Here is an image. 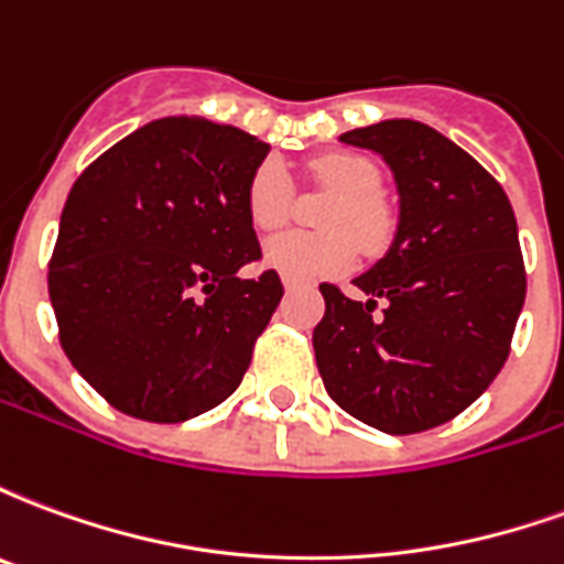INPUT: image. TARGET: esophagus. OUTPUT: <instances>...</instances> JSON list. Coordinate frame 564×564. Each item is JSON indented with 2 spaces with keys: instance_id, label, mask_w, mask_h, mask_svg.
<instances>
[{
  "instance_id": "1",
  "label": "esophagus",
  "mask_w": 564,
  "mask_h": 564,
  "mask_svg": "<svg viewBox=\"0 0 564 564\" xmlns=\"http://www.w3.org/2000/svg\"><path fill=\"white\" fill-rule=\"evenodd\" d=\"M299 286H302V283H295V281H283V290H286V293H295V290H299Z\"/></svg>"
}]
</instances>
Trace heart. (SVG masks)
<instances>
[{
  "label": "heart",
  "mask_w": 564,
  "mask_h": 564,
  "mask_svg": "<svg viewBox=\"0 0 564 564\" xmlns=\"http://www.w3.org/2000/svg\"><path fill=\"white\" fill-rule=\"evenodd\" d=\"M319 184L338 193L326 214V229L335 232H286L262 247V262L281 278L295 283L341 274L354 265L356 237L366 253H380L390 245L395 217L380 198L378 165L359 153H323L311 162ZM293 184L281 160H262L247 181V217L259 232H274L290 220Z\"/></svg>",
  "instance_id": "heart-1"
}]
</instances>
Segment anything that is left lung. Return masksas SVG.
<instances>
[{
  "label": "left lung",
  "instance_id": "8db88e82",
  "mask_svg": "<svg viewBox=\"0 0 564 564\" xmlns=\"http://www.w3.org/2000/svg\"><path fill=\"white\" fill-rule=\"evenodd\" d=\"M338 141L390 165L399 223L387 253L354 278L362 302L319 286V378L350 416L414 435L477 402L508 359L525 302L517 217L496 177L420 120L392 117Z\"/></svg>",
  "mask_w": 564,
  "mask_h": 564
}]
</instances>
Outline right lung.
Masks as SVG:
<instances>
[{
    "label": "right lung",
    "mask_w": 564,
    "mask_h": 564,
    "mask_svg": "<svg viewBox=\"0 0 564 564\" xmlns=\"http://www.w3.org/2000/svg\"><path fill=\"white\" fill-rule=\"evenodd\" d=\"M196 115L135 129L80 174L59 217L47 290L68 362L117 411L184 423L226 402L281 302L259 259L247 181L269 156Z\"/></svg>",
    "instance_id": "1"
}]
</instances>
